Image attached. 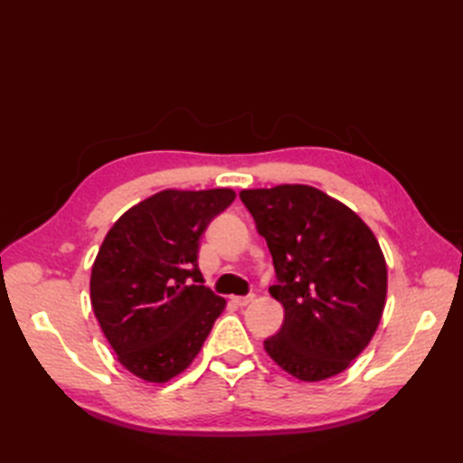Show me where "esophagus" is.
Segmentation results:
<instances>
[{
    "label": "esophagus",
    "mask_w": 463,
    "mask_h": 463,
    "mask_svg": "<svg viewBox=\"0 0 463 463\" xmlns=\"http://www.w3.org/2000/svg\"><path fill=\"white\" fill-rule=\"evenodd\" d=\"M234 302L239 304V307H249V304L254 300V294H249V297H234Z\"/></svg>",
    "instance_id": "1"
}]
</instances>
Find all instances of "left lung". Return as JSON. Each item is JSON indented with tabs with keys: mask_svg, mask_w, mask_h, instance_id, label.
<instances>
[{
	"mask_svg": "<svg viewBox=\"0 0 463 463\" xmlns=\"http://www.w3.org/2000/svg\"><path fill=\"white\" fill-rule=\"evenodd\" d=\"M272 254V298L284 308L264 350L290 376L320 382L346 370L368 346L388 290L386 259L370 226L310 184L244 189Z\"/></svg>",
	"mask_w": 463,
	"mask_h": 463,
	"instance_id": "left-lung-1",
	"label": "left lung"
}]
</instances>
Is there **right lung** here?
<instances>
[{"instance_id": "obj_1", "label": "right lung", "mask_w": 463, "mask_h": 463, "mask_svg": "<svg viewBox=\"0 0 463 463\" xmlns=\"http://www.w3.org/2000/svg\"><path fill=\"white\" fill-rule=\"evenodd\" d=\"M232 189H165L123 213L91 269V307L123 366L153 383L191 366L226 300L203 287L199 239Z\"/></svg>"}]
</instances>
